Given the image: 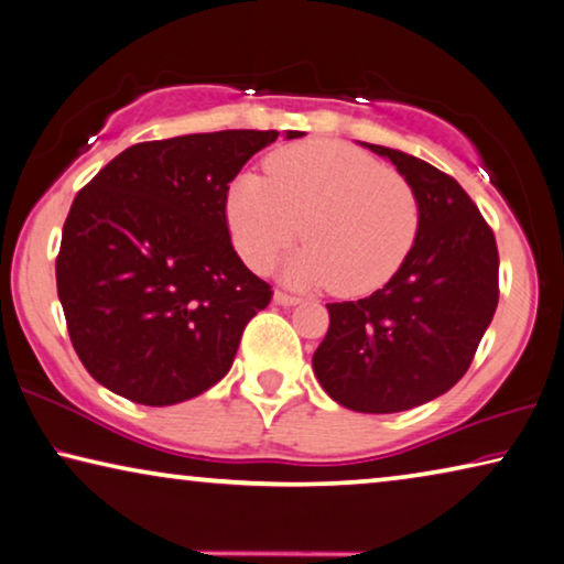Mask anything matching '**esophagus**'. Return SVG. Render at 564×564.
I'll return each instance as SVG.
<instances>
[{"mask_svg":"<svg viewBox=\"0 0 564 564\" xmlns=\"http://www.w3.org/2000/svg\"><path fill=\"white\" fill-rule=\"evenodd\" d=\"M273 301H275V304H279V306H296L299 304V296H291V293H285V291H275L273 293Z\"/></svg>","mask_w":564,"mask_h":564,"instance_id":"1","label":"esophagus"}]
</instances>
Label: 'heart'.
<instances>
[{
  "instance_id": "1",
  "label": "heart",
  "mask_w": 564,
  "mask_h": 564,
  "mask_svg": "<svg viewBox=\"0 0 564 564\" xmlns=\"http://www.w3.org/2000/svg\"><path fill=\"white\" fill-rule=\"evenodd\" d=\"M268 176L240 174L225 217L235 248L256 271L301 235L308 246L283 268L291 283H332L339 296L382 289L405 263L420 230V202L405 176L341 141L275 149Z\"/></svg>"
}]
</instances>
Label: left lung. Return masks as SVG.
<instances>
[{
    "label": "left lung",
    "mask_w": 564,
    "mask_h": 564,
    "mask_svg": "<svg viewBox=\"0 0 564 564\" xmlns=\"http://www.w3.org/2000/svg\"><path fill=\"white\" fill-rule=\"evenodd\" d=\"M398 166L420 202V230L398 273L359 301L326 304L314 375L357 413H400L466 375L499 304L497 238L466 189L405 151L365 144Z\"/></svg>",
    "instance_id": "obj_1"
}]
</instances>
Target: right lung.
<instances>
[{
    "mask_svg": "<svg viewBox=\"0 0 564 564\" xmlns=\"http://www.w3.org/2000/svg\"><path fill=\"white\" fill-rule=\"evenodd\" d=\"M275 139L242 129L144 141L75 195L57 296L83 367L104 388L164 408L228 375L242 329L273 291L235 253L225 199Z\"/></svg>",
    "mask_w": 564,
    "mask_h": 564,
    "instance_id": "obj_1",
    "label": "right lung"
}]
</instances>
